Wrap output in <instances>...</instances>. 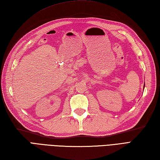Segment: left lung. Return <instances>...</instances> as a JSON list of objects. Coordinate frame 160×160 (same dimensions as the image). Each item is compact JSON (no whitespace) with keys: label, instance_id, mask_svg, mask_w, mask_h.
I'll list each match as a JSON object with an SVG mask.
<instances>
[{"label":"left lung","instance_id":"1","mask_svg":"<svg viewBox=\"0 0 160 160\" xmlns=\"http://www.w3.org/2000/svg\"><path fill=\"white\" fill-rule=\"evenodd\" d=\"M144 85H145V84H144Z\"/></svg>","mask_w":160,"mask_h":160}]
</instances>
